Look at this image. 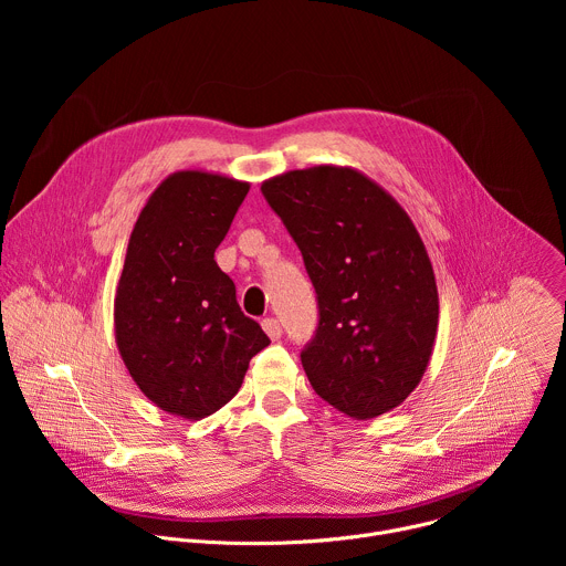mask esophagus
Here are the masks:
<instances>
[{"label":"esophagus","mask_w":566,"mask_h":566,"mask_svg":"<svg viewBox=\"0 0 566 566\" xmlns=\"http://www.w3.org/2000/svg\"><path fill=\"white\" fill-rule=\"evenodd\" d=\"M262 329L266 332V336H269L271 340H277V338L282 336V327H280V322H277L275 317H264V319H262Z\"/></svg>","instance_id":"esophagus-1"}]
</instances>
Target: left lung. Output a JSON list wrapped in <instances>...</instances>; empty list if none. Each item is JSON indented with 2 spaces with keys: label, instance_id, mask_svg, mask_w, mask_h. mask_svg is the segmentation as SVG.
<instances>
[{
  "label": "left lung",
  "instance_id": "1",
  "mask_svg": "<svg viewBox=\"0 0 566 566\" xmlns=\"http://www.w3.org/2000/svg\"><path fill=\"white\" fill-rule=\"evenodd\" d=\"M304 258L319 322L302 367L315 394L367 421L406 400L432 358L439 291L410 214L349 166L289 170L262 184Z\"/></svg>",
  "mask_w": 566,
  "mask_h": 566
}]
</instances>
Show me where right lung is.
Returning a JSON list of instances; mask_svg holds the SVG:
<instances>
[{
	"label": "right lung",
	"mask_w": 566,
	"mask_h": 566,
	"mask_svg": "<svg viewBox=\"0 0 566 566\" xmlns=\"http://www.w3.org/2000/svg\"><path fill=\"white\" fill-rule=\"evenodd\" d=\"M249 190V181L179 170L149 195L129 234L116 345L138 389L172 417L199 421L223 408L271 343L214 262Z\"/></svg>",
	"instance_id": "obj_1"
}]
</instances>
